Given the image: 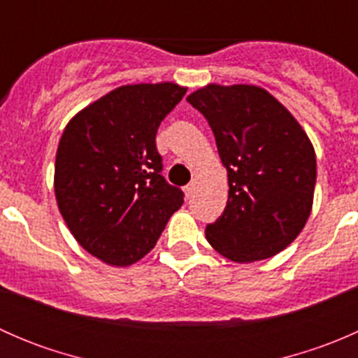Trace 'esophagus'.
<instances>
[{"mask_svg":"<svg viewBox=\"0 0 358 358\" xmlns=\"http://www.w3.org/2000/svg\"><path fill=\"white\" fill-rule=\"evenodd\" d=\"M183 192H185V197H187V199H192V197H194V192H196V185H194V182H192V183H189V185H187L185 189H183Z\"/></svg>","mask_w":358,"mask_h":358,"instance_id":"1","label":"esophagus"}]
</instances>
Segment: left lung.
Listing matches in <instances>:
<instances>
[{
  "label": "left lung",
  "mask_w": 358,
  "mask_h": 358,
  "mask_svg": "<svg viewBox=\"0 0 358 358\" xmlns=\"http://www.w3.org/2000/svg\"><path fill=\"white\" fill-rule=\"evenodd\" d=\"M209 122L229 176V201L206 239L227 259L251 263L284 251L306 225L315 150L303 126L256 85H206L187 96Z\"/></svg>",
  "instance_id": "obj_1"
}]
</instances>
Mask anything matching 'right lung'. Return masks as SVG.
<instances>
[{"mask_svg": "<svg viewBox=\"0 0 358 358\" xmlns=\"http://www.w3.org/2000/svg\"><path fill=\"white\" fill-rule=\"evenodd\" d=\"M187 93L176 83L112 90L72 115L55 159L59 211L83 249L110 266H129L156 246L183 204L161 176L156 133Z\"/></svg>", "mask_w": 358, "mask_h": 358, "instance_id": "right-lung-1", "label": "right lung"}]
</instances>
